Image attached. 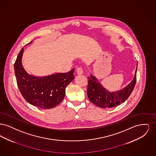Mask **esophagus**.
I'll list each match as a JSON object with an SVG mask.
<instances>
[{"instance_id":"1","label":"esophagus","mask_w":156,"mask_h":156,"mask_svg":"<svg viewBox=\"0 0 156 156\" xmlns=\"http://www.w3.org/2000/svg\"><path fill=\"white\" fill-rule=\"evenodd\" d=\"M83 72V69H82V67H80L77 68L76 73H77L78 74H82Z\"/></svg>"}]
</instances>
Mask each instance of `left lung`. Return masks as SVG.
<instances>
[{"instance_id": "8db88e82", "label": "left lung", "mask_w": 156, "mask_h": 156, "mask_svg": "<svg viewBox=\"0 0 156 156\" xmlns=\"http://www.w3.org/2000/svg\"><path fill=\"white\" fill-rule=\"evenodd\" d=\"M137 67L133 80L126 87L115 92L106 90L97 78L90 74L88 78L87 94L92 103L100 108H112L123 103L132 94L136 82Z\"/></svg>"}]
</instances>
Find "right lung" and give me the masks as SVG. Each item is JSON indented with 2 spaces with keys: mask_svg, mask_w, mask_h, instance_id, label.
Returning a JSON list of instances; mask_svg holds the SVG:
<instances>
[{
  "mask_svg": "<svg viewBox=\"0 0 156 156\" xmlns=\"http://www.w3.org/2000/svg\"><path fill=\"white\" fill-rule=\"evenodd\" d=\"M23 48L14 64L17 84L23 97L28 103L41 109L56 106L65 97L67 85L74 79V69L67 73H55L42 77L33 76L23 68Z\"/></svg>",
  "mask_w": 156,
  "mask_h": 156,
  "instance_id": "1",
  "label": "right lung"
}]
</instances>
